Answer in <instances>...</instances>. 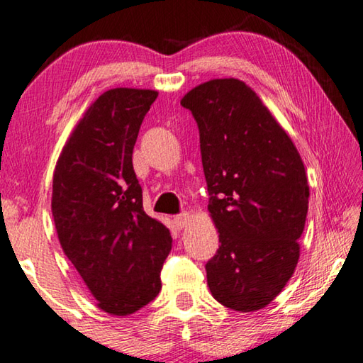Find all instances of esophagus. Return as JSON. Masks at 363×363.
<instances>
[{
	"instance_id": "1",
	"label": "esophagus",
	"mask_w": 363,
	"mask_h": 363,
	"mask_svg": "<svg viewBox=\"0 0 363 363\" xmlns=\"http://www.w3.org/2000/svg\"><path fill=\"white\" fill-rule=\"evenodd\" d=\"M174 224L177 228H185L189 224V214L188 213H180L174 217Z\"/></svg>"
}]
</instances>
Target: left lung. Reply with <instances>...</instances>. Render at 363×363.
I'll return each instance as SVG.
<instances>
[{
  "label": "left lung",
  "instance_id": "left-lung-1",
  "mask_svg": "<svg viewBox=\"0 0 363 363\" xmlns=\"http://www.w3.org/2000/svg\"><path fill=\"white\" fill-rule=\"evenodd\" d=\"M182 107L199 130L208 209L220 247L206 263L213 297L227 308H264L297 266L310 188L292 139L238 79L189 91Z\"/></svg>",
  "mask_w": 363,
  "mask_h": 363
}]
</instances>
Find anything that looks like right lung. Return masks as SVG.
I'll return each mask as SVG.
<instances>
[{"instance_id": "obj_1", "label": "right lung", "mask_w": 363, "mask_h": 363, "mask_svg": "<svg viewBox=\"0 0 363 363\" xmlns=\"http://www.w3.org/2000/svg\"><path fill=\"white\" fill-rule=\"evenodd\" d=\"M155 91L118 87L86 111L53 175L52 213L65 255L97 305L135 313L157 297L170 230L143 209L133 169L139 128Z\"/></svg>"}]
</instances>
